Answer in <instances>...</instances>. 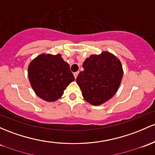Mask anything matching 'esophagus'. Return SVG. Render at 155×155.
Wrapping results in <instances>:
<instances>
[{
  "label": "esophagus",
  "mask_w": 155,
  "mask_h": 155,
  "mask_svg": "<svg viewBox=\"0 0 155 155\" xmlns=\"http://www.w3.org/2000/svg\"><path fill=\"white\" fill-rule=\"evenodd\" d=\"M79 71H77V72H75V73H74V77H75V79H76V78H77V76H78V74H79Z\"/></svg>",
  "instance_id": "obj_1"
}]
</instances>
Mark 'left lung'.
Listing matches in <instances>:
<instances>
[{"label":"left lung","mask_w":155,"mask_h":155,"mask_svg":"<svg viewBox=\"0 0 155 155\" xmlns=\"http://www.w3.org/2000/svg\"><path fill=\"white\" fill-rule=\"evenodd\" d=\"M76 78L82 96L92 105H101L113 97L118 91L124 71L120 61L108 51L91 55L84 60Z\"/></svg>","instance_id":"left-lung-1"}]
</instances>
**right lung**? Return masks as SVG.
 <instances>
[{"mask_svg": "<svg viewBox=\"0 0 155 155\" xmlns=\"http://www.w3.org/2000/svg\"><path fill=\"white\" fill-rule=\"evenodd\" d=\"M28 79L35 93L46 101H55L75 80L70 65L60 54H42L30 62Z\"/></svg>", "mask_w": 155, "mask_h": 155, "instance_id": "add662e5", "label": "right lung"}]
</instances>
